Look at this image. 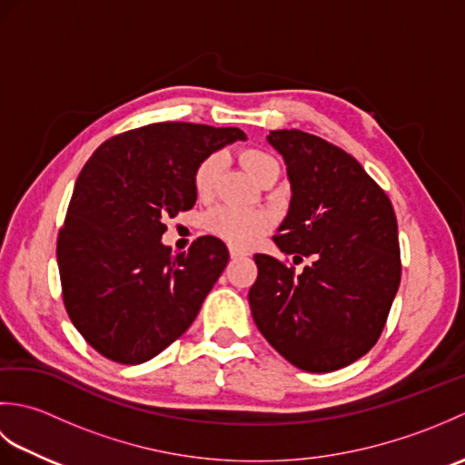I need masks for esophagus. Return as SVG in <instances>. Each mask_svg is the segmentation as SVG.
Returning <instances> with one entry per match:
<instances>
[{
    "mask_svg": "<svg viewBox=\"0 0 465 465\" xmlns=\"http://www.w3.org/2000/svg\"><path fill=\"white\" fill-rule=\"evenodd\" d=\"M230 255H232V260H240V258H245V255H250V253L242 250V248H235V245H230Z\"/></svg>",
    "mask_w": 465,
    "mask_h": 465,
    "instance_id": "34e87169",
    "label": "esophagus"
}]
</instances>
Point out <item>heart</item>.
<instances>
[{
	"label": "heart",
	"mask_w": 465,
	"mask_h": 465,
	"mask_svg": "<svg viewBox=\"0 0 465 465\" xmlns=\"http://www.w3.org/2000/svg\"><path fill=\"white\" fill-rule=\"evenodd\" d=\"M240 162L258 182L273 167H278V162L262 150H243L240 153ZM217 172H220V155H207L200 162L193 172V190L197 195L210 197L213 193ZM203 225L207 232L220 235L230 243L248 245L268 230L270 217L260 210H238V207L220 205L205 213Z\"/></svg>",
	"instance_id": "b5f03b06"
}]
</instances>
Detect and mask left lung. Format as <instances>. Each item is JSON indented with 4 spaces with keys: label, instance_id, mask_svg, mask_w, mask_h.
I'll use <instances>...</instances> for the list:
<instances>
[{
    "label": "left lung",
    "instance_id": "obj_1",
    "mask_svg": "<svg viewBox=\"0 0 465 465\" xmlns=\"http://www.w3.org/2000/svg\"><path fill=\"white\" fill-rule=\"evenodd\" d=\"M292 183L273 242L302 273L255 253L253 322L295 368H345L380 340L401 280L398 220L388 193L341 147L300 130L270 132Z\"/></svg>",
    "mask_w": 465,
    "mask_h": 465
}]
</instances>
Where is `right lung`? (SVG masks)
<instances>
[{"label":"right lung","mask_w":465,"mask_h":465,"mask_svg":"<svg viewBox=\"0 0 465 465\" xmlns=\"http://www.w3.org/2000/svg\"><path fill=\"white\" fill-rule=\"evenodd\" d=\"M238 140V127L150 124L110 137L84 165L57 265L69 320L104 358L152 360L200 313L230 253L213 235L173 253L162 243L163 222L193 207L200 162Z\"/></svg>","instance_id":"1"}]
</instances>
